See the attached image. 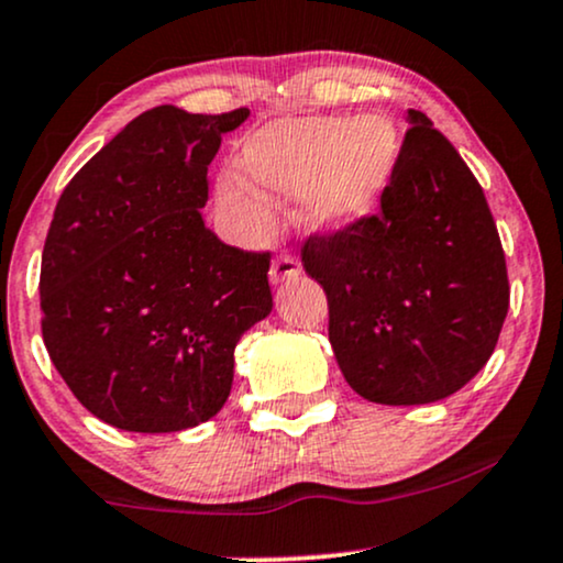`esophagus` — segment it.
Wrapping results in <instances>:
<instances>
[{
  "instance_id": "34e87169",
  "label": "esophagus",
  "mask_w": 563,
  "mask_h": 563,
  "mask_svg": "<svg viewBox=\"0 0 563 563\" xmlns=\"http://www.w3.org/2000/svg\"><path fill=\"white\" fill-rule=\"evenodd\" d=\"M297 274H300V263H297L292 255L284 253V255L276 257L274 263H271L268 279H271V284H284V282L295 279Z\"/></svg>"
}]
</instances>
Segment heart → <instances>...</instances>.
<instances>
[{"label":"heart","mask_w":563,"mask_h":563,"mask_svg":"<svg viewBox=\"0 0 563 563\" xmlns=\"http://www.w3.org/2000/svg\"><path fill=\"white\" fill-rule=\"evenodd\" d=\"M398 157V134L387 118H292L274 123L244 150L242 170L271 195H306V221L340 231L372 210ZM218 200L250 210L253 197L236 178H223Z\"/></svg>","instance_id":"1"}]
</instances>
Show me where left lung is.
<instances>
[{"mask_svg": "<svg viewBox=\"0 0 563 563\" xmlns=\"http://www.w3.org/2000/svg\"><path fill=\"white\" fill-rule=\"evenodd\" d=\"M376 216L310 236L302 266L329 300V342L347 385L382 406L459 393L490 361L508 274L485 191L419 110Z\"/></svg>", "mask_w": 563, "mask_h": 563, "instance_id": "left-lung-1", "label": "left lung"}]
</instances>
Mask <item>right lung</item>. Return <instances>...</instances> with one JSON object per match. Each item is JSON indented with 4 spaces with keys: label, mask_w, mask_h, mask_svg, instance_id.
<instances>
[{
    "label": "right lung",
    "mask_w": 563,
    "mask_h": 563,
    "mask_svg": "<svg viewBox=\"0 0 563 563\" xmlns=\"http://www.w3.org/2000/svg\"><path fill=\"white\" fill-rule=\"evenodd\" d=\"M247 115L152 108L59 195L42 253V334L104 424L163 434L213 419L236 342L274 308L271 255L229 247L200 213L221 136Z\"/></svg>",
    "instance_id": "add662e5"
}]
</instances>
